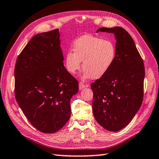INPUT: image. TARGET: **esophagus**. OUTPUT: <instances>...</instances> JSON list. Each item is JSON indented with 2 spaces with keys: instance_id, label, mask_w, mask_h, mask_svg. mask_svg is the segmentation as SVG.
<instances>
[{
  "instance_id": "34e87169",
  "label": "esophagus",
  "mask_w": 159,
  "mask_h": 159,
  "mask_svg": "<svg viewBox=\"0 0 159 159\" xmlns=\"http://www.w3.org/2000/svg\"><path fill=\"white\" fill-rule=\"evenodd\" d=\"M87 87V84H84L82 82H80L79 83V89L80 90H81V89H83V88L84 87Z\"/></svg>"
}]
</instances>
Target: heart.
<instances>
[{"mask_svg": "<svg viewBox=\"0 0 159 159\" xmlns=\"http://www.w3.org/2000/svg\"><path fill=\"white\" fill-rule=\"evenodd\" d=\"M73 51L65 55V66L68 72L74 75L80 70L83 61L85 79H97L104 76L112 67L117 56V48L113 41L91 35L76 39Z\"/></svg>", "mask_w": 159, "mask_h": 159, "instance_id": "obj_1", "label": "heart"}]
</instances>
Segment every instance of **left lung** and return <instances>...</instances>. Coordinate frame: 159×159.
I'll return each instance as SVG.
<instances>
[{"mask_svg":"<svg viewBox=\"0 0 159 159\" xmlns=\"http://www.w3.org/2000/svg\"><path fill=\"white\" fill-rule=\"evenodd\" d=\"M99 31L114 34L117 56L110 70L91 84L93 111L103 128L117 132L132 121L141 107L144 65L133 39L124 28L101 27Z\"/></svg>","mask_w":159,"mask_h":159,"instance_id":"obj_1","label":"left lung"}]
</instances>
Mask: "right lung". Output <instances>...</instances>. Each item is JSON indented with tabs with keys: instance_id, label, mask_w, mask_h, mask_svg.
<instances>
[{
	"instance_id": "1",
	"label": "right lung",
	"mask_w": 159,
	"mask_h": 159,
	"mask_svg": "<svg viewBox=\"0 0 159 159\" xmlns=\"http://www.w3.org/2000/svg\"><path fill=\"white\" fill-rule=\"evenodd\" d=\"M58 29L35 35L15 67V99L31 125L54 133L70 116V99L79 82L64 66Z\"/></svg>"
}]
</instances>
